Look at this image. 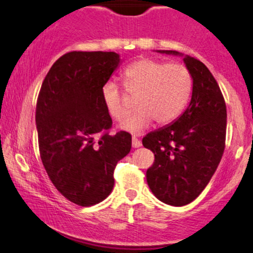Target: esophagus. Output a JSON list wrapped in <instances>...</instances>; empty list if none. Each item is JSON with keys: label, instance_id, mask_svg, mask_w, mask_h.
Instances as JSON below:
<instances>
[{"label": "esophagus", "instance_id": "34e87169", "mask_svg": "<svg viewBox=\"0 0 253 253\" xmlns=\"http://www.w3.org/2000/svg\"><path fill=\"white\" fill-rule=\"evenodd\" d=\"M132 146L134 148H138V147H140V146H141V141H140V140L136 138V136H133V138H132Z\"/></svg>", "mask_w": 253, "mask_h": 253}]
</instances>
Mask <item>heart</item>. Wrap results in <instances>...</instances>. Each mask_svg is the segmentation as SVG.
I'll list each match as a JSON object with an SVG mask.
<instances>
[{
    "label": "heart",
    "mask_w": 253,
    "mask_h": 253,
    "mask_svg": "<svg viewBox=\"0 0 253 253\" xmlns=\"http://www.w3.org/2000/svg\"><path fill=\"white\" fill-rule=\"evenodd\" d=\"M127 93L135 96L138 108L123 124L129 132H140L156 120L166 125L175 120L184 111L192 93V75L186 66L166 63L152 59H139L123 73ZM102 100L108 114L123 121L129 113L124 94L113 82L102 87Z\"/></svg>",
    "instance_id": "1"
}]
</instances>
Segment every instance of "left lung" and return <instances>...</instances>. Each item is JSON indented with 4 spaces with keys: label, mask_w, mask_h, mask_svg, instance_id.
<instances>
[{
    "label": "left lung",
    "mask_w": 253,
    "mask_h": 253,
    "mask_svg": "<svg viewBox=\"0 0 253 253\" xmlns=\"http://www.w3.org/2000/svg\"><path fill=\"white\" fill-rule=\"evenodd\" d=\"M184 62L193 80L190 105L174 123L142 139L154 153L146 172L148 186L172 206L187 205L203 192L220 163L226 138V105L217 81L202 61L186 55Z\"/></svg>",
    "instance_id": "8db88e82"
}]
</instances>
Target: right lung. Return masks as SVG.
Listing matches in <instances>:
<instances>
[{"label": "right lung", "instance_id": "right-lung-1", "mask_svg": "<svg viewBox=\"0 0 253 253\" xmlns=\"http://www.w3.org/2000/svg\"><path fill=\"white\" fill-rule=\"evenodd\" d=\"M114 51H71L45 75L36 102L40 157L56 190L92 206L109 196L114 169L129 153L132 135L109 134L102 87L118 68Z\"/></svg>", "mask_w": 253, "mask_h": 253}]
</instances>
